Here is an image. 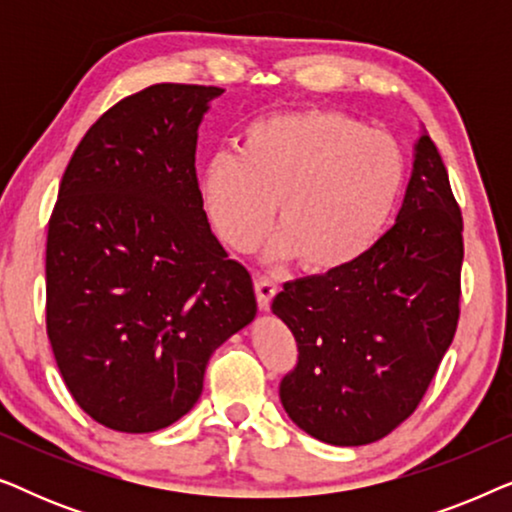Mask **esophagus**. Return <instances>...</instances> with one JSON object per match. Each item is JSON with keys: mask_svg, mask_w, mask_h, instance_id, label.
<instances>
[{"mask_svg": "<svg viewBox=\"0 0 512 512\" xmlns=\"http://www.w3.org/2000/svg\"><path fill=\"white\" fill-rule=\"evenodd\" d=\"M254 291H256V300L261 310H268L272 298L277 296V282H272L270 277H256L254 279Z\"/></svg>", "mask_w": 512, "mask_h": 512, "instance_id": "esophagus-1", "label": "esophagus"}]
</instances>
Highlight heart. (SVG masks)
I'll return each mask as SVG.
<instances>
[{
	"label": "heart",
	"mask_w": 512,
	"mask_h": 512,
	"mask_svg": "<svg viewBox=\"0 0 512 512\" xmlns=\"http://www.w3.org/2000/svg\"><path fill=\"white\" fill-rule=\"evenodd\" d=\"M405 186L401 146L387 132L333 109L272 114L249 123L240 156L216 153L200 174L216 235L249 254L270 233L275 258L331 275L366 254L387 228Z\"/></svg>",
	"instance_id": "1"
}]
</instances>
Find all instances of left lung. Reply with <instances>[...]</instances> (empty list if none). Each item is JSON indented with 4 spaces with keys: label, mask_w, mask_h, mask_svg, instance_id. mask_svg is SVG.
<instances>
[{
    "label": "left lung",
    "mask_w": 512,
    "mask_h": 512,
    "mask_svg": "<svg viewBox=\"0 0 512 512\" xmlns=\"http://www.w3.org/2000/svg\"><path fill=\"white\" fill-rule=\"evenodd\" d=\"M464 219L429 135L394 226L347 268L284 284L272 312L298 361L284 410L328 445H368L417 410L461 314Z\"/></svg>",
    "instance_id": "8db88e82"
}]
</instances>
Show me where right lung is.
Masks as SVG:
<instances>
[{"label": "right lung", "mask_w": 512, "mask_h": 512, "mask_svg": "<svg viewBox=\"0 0 512 512\" xmlns=\"http://www.w3.org/2000/svg\"><path fill=\"white\" fill-rule=\"evenodd\" d=\"M216 86L156 83L90 125L46 240V333L79 408L165 429L202 394L214 349L256 314L251 275L202 209L198 125Z\"/></svg>", "instance_id": "obj_1"}]
</instances>
